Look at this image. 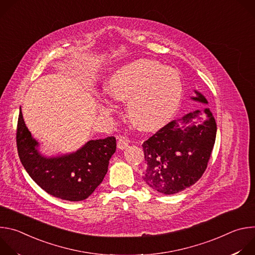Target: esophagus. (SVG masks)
I'll return each instance as SVG.
<instances>
[{
  "mask_svg": "<svg viewBox=\"0 0 255 255\" xmlns=\"http://www.w3.org/2000/svg\"><path fill=\"white\" fill-rule=\"evenodd\" d=\"M117 139H118L117 145H118V148H119V149L123 150V149H125V148L128 147L129 140H128L126 137H124V136H119Z\"/></svg>",
  "mask_w": 255,
  "mask_h": 255,
  "instance_id": "34e87169",
  "label": "esophagus"
}]
</instances>
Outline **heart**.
Segmentation results:
<instances>
[{"label":"heart","instance_id":"1","mask_svg":"<svg viewBox=\"0 0 255 255\" xmlns=\"http://www.w3.org/2000/svg\"><path fill=\"white\" fill-rule=\"evenodd\" d=\"M116 101L126 102V113L137 128L151 131L175 112L183 95L178 72L150 59H138L115 70L106 86ZM102 111L107 113L108 109Z\"/></svg>","mask_w":255,"mask_h":255}]
</instances>
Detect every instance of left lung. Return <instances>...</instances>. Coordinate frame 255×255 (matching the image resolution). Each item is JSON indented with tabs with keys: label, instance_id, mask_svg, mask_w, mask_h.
<instances>
[{
	"label": "left lung",
	"instance_id": "8db88e82",
	"mask_svg": "<svg viewBox=\"0 0 255 255\" xmlns=\"http://www.w3.org/2000/svg\"><path fill=\"white\" fill-rule=\"evenodd\" d=\"M195 94L193 101L208 104L200 92ZM216 133L217 124L209 108L169 122L142 144L146 163L143 180L162 195L193 186L207 168Z\"/></svg>",
	"mask_w": 255,
	"mask_h": 255
}]
</instances>
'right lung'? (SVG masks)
<instances>
[{
  "instance_id": "1",
  "label": "right lung",
  "mask_w": 255,
  "mask_h": 255,
  "mask_svg": "<svg viewBox=\"0 0 255 255\" xmlns=\"http://www.w3.org/2000/svg\"><path fill=\"white\" fill-rule=\"evenodd\" d=\"M17 148L24 168L42 190L61 200L78 202L89 198L103 181L116 151V139L90 140L75 152L46 156L28 130L20 108Z\"/></svg>"
}]
</instances>
